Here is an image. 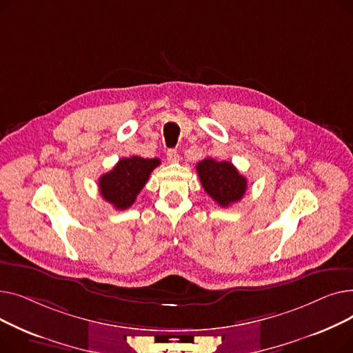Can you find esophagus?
Masks as SVG:
<instances>
[{"mask_svg":"<svg viewBox=\"0 0 353 353\" xmlns=\"http://www.w3.org/2000/svg\"><path fill=\"white\" fill-rule=\"evenodd\" d=\"M179 153L176 150H173V148H170V150H167V160H169L170 163H177L179 161Z\"/></svg>","mask_w":353,"mask_h":353,"instance_id":"obj_1","label":"esophagus"}]
</instances>
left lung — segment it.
<instances>
[{
  "label": "left lung",
  "mask_w": 353,
  "mask_h": 353,
  "mask_svg": "<svg viewBox=\"0 0 353 353\" xmlns=\"http://www.w3.org/2000/svg\"><path fill=\"white\" fill-rule=\"evenodd\" d=\"M196 170L203 189L221 208H229L246 193L248 180L230 161L208 157L197 163Z\"/></svg>",
  "instance_id": "left-lung-1"
}]
</instances>
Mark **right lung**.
Instances as JSON below:
<instances>
[{
	"label": "right lung",
	"mask_w": 353,
	"mask_h": 353,
	"mask_svg": "<svg viewBox=\"0 0 353 353\" xmlns=\"http://www.w3.org/2000/svg\"><path fill=\"white\" fill-rule=\"evenodd\" d=\"M157 165H160L159 159L133 156L119 160L113 170L99 179V189L103 199L119 210L128 209L136 201L137 194L145 186Z\"/></svg>",
	"instance_id": "obj_1"
}]
</instances>
